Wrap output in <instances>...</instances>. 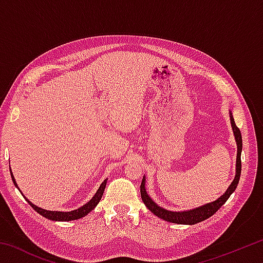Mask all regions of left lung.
Returning <instances> with one entry per match:
<instances>
[{
    "mask_svg": "<svg viewBox=\"0 0 263 263\" xmlns=\"http://www.w3.org/2000/svg\"><path fill=\"white\" fill-rule=\"evenodd\" d=\"M230 121H231V126H232V131L234 135L235 142H237V161H235V176L232 181V183L229 185L228 190L222 194L219 198H217L216 201L204 204L198 208L190 209V210H184V211H171L167 210V209H163L162 206L158 205L152 198L149 197V195L146 191V177H142L141 185H140V195L141 199L146 208L148 210L161 219L174 222V224H181V225H195L197 222H201L203 220L210 218L212 215L219 210V209L224 205L225 202L230 198V196L234 193V190L237 189V185L239 183L240 174H241V151H242V138L241 133L238 126L235 125L234 118L232 116V112L230 111Z\"/></svg>",
    "mask_w": 263,
    "mask_h": 263,
    "instance_id": "8db88e82",
    "label": "left lung"
}]
</instances>
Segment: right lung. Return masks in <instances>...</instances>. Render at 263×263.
I'll use <instances>...</instances> for the list:
<instances>
[{"label":"right lung","mask_w":263,"mask_h":263,"mask_svg":"<svg viewBox=\"0 0 263 263\" xmlns=\"http://www.w3.org/2000/svg\"><path fill=\"white\" fill-rule=\"evenodd\" d=\"M9 168H10V167H9ZM10 173H11V169H10ZM11 179H12V182H14V184H15L16 188L20 190L18 185H17V183H16L15 177H14V175H12V173H11ZM106 181H108V179H105L103 182H102L101 185H100V188L97 189L96 194L92 196V198L90 199V201L84 204V205H82L81 208L77 209V210H72V211H67V212H66V211H50V210H45V209H43V208H39L37 205H34L32 202H30L29 199L26 198L23 194H22V191L21 190L20 191H21V194L24 196V198L26 199V201H28V203L30 204V205L32 206L33 210L37 211L39 215H42L43 217L47 218V219L54 220V221H70V220L80 219V218L87 216L89 212L94 210L95 206L101 201L102 196H103L105 185H106Z\"/></svg>","instance_id":"add662e5"}]
</instances>
